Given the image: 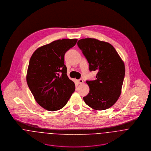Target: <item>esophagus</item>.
Here are the masks:
<instances>
[{
  "mask_svg": "<svg viewBox=\"0 0 151 151\" xmlns=\"http://www.w3.org/2000/svg\"><path fill=\"white\" fill-rule=\"evenodd\" d=\"M78 84H83V83H84V81H83V80H82V79H80V80H78Z\"/></svg>",
  "mask_w": 151,
  "mask_h": 151,
  "instance_id": "esophagus-1",
  "label": "esophagus"
}]
</instances>
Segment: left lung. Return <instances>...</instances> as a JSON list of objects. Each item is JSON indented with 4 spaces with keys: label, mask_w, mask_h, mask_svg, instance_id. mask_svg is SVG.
<instances>
[{
    "label": "left lung",
    "mask_w": 151,
    "mask_h": 151,
    "mask_svg": "<svg viewBox=\"0 0 151 151\" xmlns=\"http://www.w3.org/2000/svg\"><path fill=\"white\" fill-rule=\"evenodd\" d=\"M89 63L90 71H96V80L86 81L89 92L83 98L88 106L104 110L112 106L122 91L125 66L114 47L109 43L94 38L77 42Z\"/></svg>",
    "instance_id": "obj_1"
}]
</instances>
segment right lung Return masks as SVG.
Listing matches in <instances>:
<instances>
[{"label":"right lung","mask_w":151,"mask_h":151,"mask_svg":"<svg viewBox=\"0 0 151 151\" xmlns=\"http://www.w3.org/2000/svg\"><path fill=\"white\" fill-rule=\"evenodd\" d=\"M77 39L55 41L38 48L29 60L27 83L37 102L49 111L63 108L75 91L67 75L65 55Z\"/></svg>","instance_id":"obj_1"}]
</instances>
